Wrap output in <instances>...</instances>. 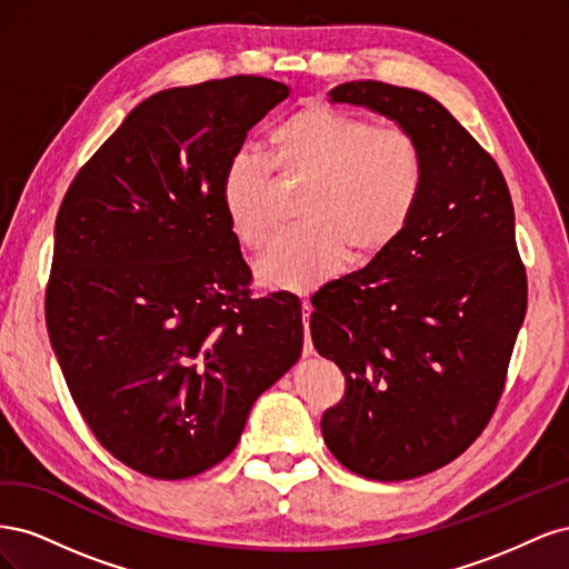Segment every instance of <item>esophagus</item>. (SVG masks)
<instances>
[{"label":"esophagus","mask_w":569,"mask_h":569,"mask_svg":"<svg viewBox=\"0 0 569 569\" xmlns=\"http://www.w3.org/2000/svg\"><path fill=\"white\" fill-rule=\"evenodd\" d=\"M301 308H303V332H306V339H303V356L308 358V356L316 353L313 341H311V313H313V306H311V301L306 299V301L301 303Z\"/></svg>","instance_id":"esophagus-1"}]
</instances>
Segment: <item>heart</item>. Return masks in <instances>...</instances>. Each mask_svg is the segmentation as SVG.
Here are the masks:
<instances>
[{
	"instance_id": "1",
	"label": "heart",
	"mask_w": 569,
	"mask_h": 569,
	"mask_svg": "<svg viewBox=\"0 0 569 569\" xmlns=\"http://www.w3.org/2000/svg\"><path fill=\"white\" fill-rule=\"evenodd\" d=\"M272 157L237 144L220 173V203L234 239L263 247L272 228L278 176L303 189L301 226L272 239L258 258L266 287L308 295L341 272L349 251L372 258L399 242L416 218L427 182L416 134L332 107L299 109L270 132Z\"/></svg>"
}]
</instances>
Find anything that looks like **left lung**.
I'll return each mask as SVG.
<instances>
[{"mask_svg": "<svg viewBox=\"0 0 569 569\" xmlns=\"http://www.w3.org/2000/svg\"><path fill=\"white\" fill-rule=\"evenodd\" d=\"M416 134L427 182L408 230L313 301L311 337L347 377L327 449L399 481L456 460L491 420L527 313V274L501 168L425 92L377 80L330 90Z\"/></svg>", "mask_w": 569, "mask_h": 569, "instance_id": "obj_1", "label": "left lung"}]
</instances>
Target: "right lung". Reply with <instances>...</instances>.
<instances>
[{"label": "right lung", "mask_w": 569, "mask_h": 569, "mask_svg": "<svg viewBox=\"0 0 569 569\" xmlns=\"http://www.w3.org/2000/svg\"><path fill=\"white\" fill-rule=\"evenodd\" d=\"M287 97L258 76L151 94L61 201L51 349L97 441L147 477L228 458L253 401L301 356L299 299H251L220 203L230 151Z\"/></svg>", "instance_id": "right-lung-1"}]
</instances>
